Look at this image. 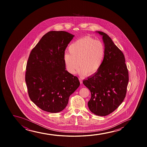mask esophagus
I'll return each mask as SVG.
<instances>
[{
  "label": "esophagus",
  "mask_w": 147,
  "mask_h": 147,
  "mask_svg": "<svg viewBox=\"0 0 147 147\" xmlns=\"http://www.w3.org/2000/svg\"><path fill=\"white\" fill-rule=\"evenodd\" d=\"M79 80L80 81V82L81 84H82V80H81V79L79 78Z\"/></svg>",
  "instance_id": "esophagus-1"
}]
</instances>
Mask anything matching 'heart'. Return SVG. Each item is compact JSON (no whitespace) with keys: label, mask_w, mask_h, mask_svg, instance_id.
<instances>
[{"label":"heart","mask_w":147,"mask_h":147,"mask_svg":"<svg viewBox=\"0 0 147 147\" xmlns=\"http://www.w3.org/2000/svg\"><path fill=\"white\" fill-rule=\"evenodd\" d=\"M68 51L69 54L63 55L67 71L74 74L79 65L77 73L81 76L95 74L100 68L105 56L102 42L89 36L74 42L69 47Z\"/></svg>","instance_id":"obj_1"}]
</instances>
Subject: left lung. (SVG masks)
<instances>
[{
    "mask_svg": "<svg viewBox=\"0 0 147 147\" xmlns=\"http://www.w3.org/2000/svg\"><path fill=\"white\" fill-rule=\"evenodd\" d=\"M102 37L105 56L95 74L83 81L91 92L89 109L94 115L106 116L123 102L127 93L129 73L123 52L105 32L96 31Z\"/></svg>",
    "mask_w": 147,
    "mask_h": 147,
    "instance_id": "8db88e82",
    "label": "left lung"
}]
</instances>
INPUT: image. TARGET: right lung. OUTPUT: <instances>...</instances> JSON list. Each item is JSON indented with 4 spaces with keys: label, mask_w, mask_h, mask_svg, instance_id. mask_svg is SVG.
I'll return each instance as SVG.
<instances>
[{
    "label": "right lung",
    "mask_w": 147,
    "mask_h": 147,
    "mask_svg": "<svg viewBox=\"0 0 147 147\" xmlns=\"http://www.w3.org/2000/svg\"><path fill=\"white\" fill-rule=\"evenodd\" d=\"M74 36L65 31H50L30 52L26 73L28 95L45 111L64 110L80 85L77 77L66 70L63 61L65 50Z\"/></svg>",
    "instance_id": "right-lung-1"
}]
</instances>
